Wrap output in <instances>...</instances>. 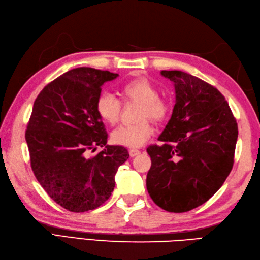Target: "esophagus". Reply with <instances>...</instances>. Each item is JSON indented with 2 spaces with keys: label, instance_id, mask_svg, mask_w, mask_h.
Returning a JSON list of instances; mask_svg holds the SVG:
<instances>
[{
  "label": "esophagus",
  "instance_id": "obj_1",
  "mask_svg": "<svg viewBox=\"0 0 260 260\" xmlns=\"http://www.w3.org/2000/svg\"><path fill=\"white\" fill-rule=\"evenodd\" d=\"M140 153H141V151L137 150V149H131V150H129V155H131L132 157L139 155Z\"/></svg>",
  "mask_w": 260,
  "mask_h": 260
}]
</instances>
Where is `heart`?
Returning <instances> with one entry per match:
<instances>
[{
    "label": "heart",
    "instance_id": "b5f03b06",
    "mask_svg": "<svg viewBox=\"0 0 260 260\" xmlns=\"http://www.w3.org/2000/svg\"><path fill=\"white\" fill-rule=\"evenodd\" d=\"M119 93L126 101H135L141 104L139 118H150L159 123L169 115L170 107L166 100L159 98L156 86L146 79H134L120 86ZM95 111L105 123L115 125L119 119L120 101L109 93L98 96ZM153 129L147 120H142L135 125H124L116 128L111 134V140L117 145L127 147H139L150 139Z\"/></svg>",
    "mask_w": 260,
    "mask_h": 260
}]
</instances>
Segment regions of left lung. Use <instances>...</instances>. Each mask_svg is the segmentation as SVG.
<instances>
[{"label": "left lung", "mask_w": 260, "mask_h": 260, "mask_svg": "<svg viewBox=\"0 0 260 260\" xmlns=\"http://www.w3.org/2000/svg\"><path fill=\"white\" fill-rule=\"evenodd\" d=\"M175 86L176 104L159 136L146 151L152 166L146 188L157 206L188 212L220 189L233 166L238 125L214 86L181 71H161Z\"/></svg>", "instance_id": "obj_1"}]
</instances>
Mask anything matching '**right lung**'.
Instances as JSON below:
<instances>
[{"label":"right lung","instance_id":"right-lung-1","mask_svg":"<svg viewBox=\"0 0 260 260\" xmlns=\"http://www.w3.org/2000/svg\"><path fill=\"white\" fill-rule=\"evenodd\" d=\"M117 76L73 69L35 100L25 131L32 171L49 197L71 212L103 205L114 190L117 170L129 156L124 146L107 144L108 134L95 111L101 86ZM95 146L105 149L89 158L87 151Z\"/></svg>","mask_w":260,"mask_h":260}]
</instances>
